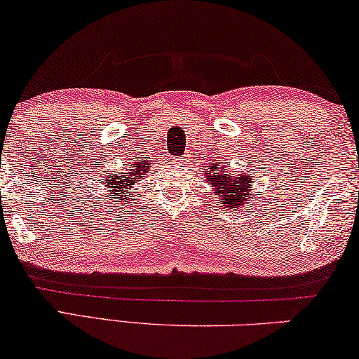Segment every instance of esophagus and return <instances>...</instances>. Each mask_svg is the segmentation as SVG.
I'll return each instance as SVG.
<instances>
[{
  "mask_svg": "<svg viewBox=\"0 0 359 359\" xmlns=\"http://www.w3.org/2000/svg\"><path fill=\"white\" fill-rule=\"evenodd\" d=\"M187 163V158H180V164H185Z\"/></svg>",
  "mask_w": 359,
  "mask_h": 359,
  "instance_id": "34e87169",
  "label": "esophagus"
}]
</instances>
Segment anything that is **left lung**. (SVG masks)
I'll list each match as a JSON object with an SVG mask.
<instances>
[{
	"instance_id": "1",
	"label": "left lung",
	"mask_w": 359,
	"mask_h": 359,
	"mask_svg": "<svg viewBox=\"0 0 359 359\" xmlns=\"http://www.w3.org/2000/svg\"><path fill=\"white\" fill-rule=\"evenodd\" d=\"M206 182H211V185L216 187L214 195L217 196V201H221L226 208H237L240 205H247L248 200H253V196H248L251 187L255 184V175L243 170H229L217 164H211L210 170L205 174Z\"/></svg>"
}]
</instances>
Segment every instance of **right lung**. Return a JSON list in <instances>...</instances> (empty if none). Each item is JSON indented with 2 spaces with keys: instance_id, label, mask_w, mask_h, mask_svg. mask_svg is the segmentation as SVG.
<instances>
[{
  "instance_id": "right-lung-1",
  "label": "right lung",
  "mask_w": 359,
  "mask_h": 359,
  "mask_svg": "<svg viewBox=\"0 0 359 359\" xmlns=\"http://www.w3.org/2000/svg\"><path fill=\"white\" fill-rule=\"evenodd\" d=\"M151 168V163H145L143 159L135 163L130 169H127V174H114L109 177H104L101 180V184L104 185V189H108L109 198L112 201H126L130 200V194H135L133 185L138 184V180L145 177L147 170Z\"/></svg>"
}]
</instances>
